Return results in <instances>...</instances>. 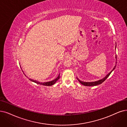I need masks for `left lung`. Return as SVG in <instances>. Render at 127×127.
<instances>
[{"label": "left lung", "mask_w": 127, "mask_h": 127, "mask_svg": "<svg viewBox=\"0 0 127 127\" xmlns=\"http://www.w3.org/2000/svg\"><path fill=\"white\" fill-rule=\"evenodd\" d=\"M115 49H116V43ZM115 58H116V60H117V59H117L116 55ZM116 64H117V62H116ZM116 65H115V66L114 67V69H113V70H111V71H110L109 73H108V74L106 75L104 78H103L102 79H100V80H99L96 81H93V82H84V81H81V80H79L78 78H77L78 80L79 81V82L81 84H82V85H84V86H89V87H93V86H96V85H97L100 84L101 83H102L104 82V81L109 77V75L110 74V73H111V72H112L115 69V68H116Z\"/></svg>", "instance_id": "8db88e82"}]
</instances>
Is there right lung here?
<instances>
[{
  "label": "right lung",
  "instance_id": "1",
  "mask_svg": "<svg viewBox=\"0 0 127 127\" xmlns=\"http://www.w3.org/2000/svg\"><path fill=\"white\" fill-rule=\"evenodd\" d=\"M25 76H26V75H25ZM59 78H60V73H59V74L58 77L55 79H54L52 81H49V82H39V81H38L37 80H33V79H29V80L30 81H32V82H35V83H36L38 84H40V85H45V86H52L57 82V81L59 79Z\"/></svg>",
  "mask_w": 127,
  "mask_h": 127
}]
</instances>
